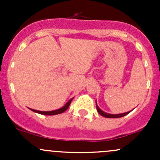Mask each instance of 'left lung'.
I'll return each instance as SVG.
<instances>
[{
  "instance_id": "obj_1",
  "label": "left lung",
  "mask_w": 160,
  "mask_h": 160,
  "mask_svg": "<svg viewBox=\"0 0 160 160\" xmlns=\"http://www.w3.org/2000/svg\"><path fill=\"white\" fill-rule=\"evenodd\" d=\"M96 104H97V103H96ZM96 106H97V110H98V113H99L101 115L104 116V117H105V118H122V117H123V116H125L126 114H129V113H130V111H128V112L123 113V114H108V113L104 112V111L101 110V109L99 108V107L98 106V104H96Z\"/></svg>"
}]
</instances>
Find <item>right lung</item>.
<instances>
[{
  "label": "right lung",
  "instance_id": "add662e5",
  "mask_svg": "<svg viewBox=\"0 0 160 160\" xmlns=\"http://www.w3.org/2000/svg\"><path fill=\"white\" fill-rule=\"evenodd\" d=\"M72 99H70V101H69L68 102H67V104H65V106H63V107H62V108H61L58 109V110H56V111H41L33 110V109H31V110L33 111L34 112L38 113V114H44V115H54V114H61V113L64 112V111H67V109H68V108L70 107V104L71 101H72Z\"/></svg>",
  "mask_w": 160,
  "mask_h": 160
}]
</instances>
